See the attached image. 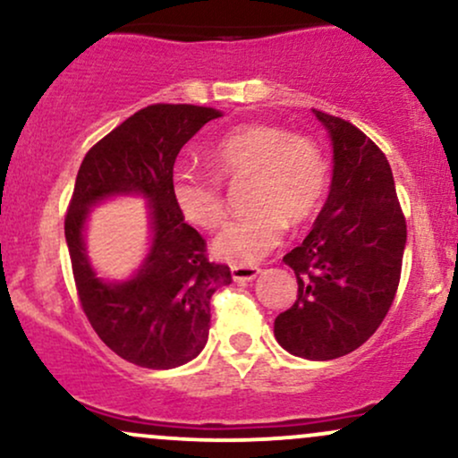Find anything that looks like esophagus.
Segmentation results:
<instances>
[{
    "instance_id": "obj_1",
    "label": "esophagus",
    "mask_w": 458,
    "mask_h": 458,
    "mask_svg": "<svg viewBox=\"0 0 458 458\" xmlns=\"http://www.w3.org/2000/svg\"><path fill=\"white\" fill-rule=\"evenodd\" d=\"M233 277L234 282H251L260 276L259 267H245V265H234L233 269Z\"/></svg>"
}]
</instances>
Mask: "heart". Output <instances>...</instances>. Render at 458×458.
<instances>
[{"label": "heart", "instance_id": "1", "mask_svg": "<svg viewBox=\"0 0 458 458\" xmlns=\"http://www.w3.org/2000/svg\"><path fill=\"white\" fill-rule=\"evenodd\" d=\"M215 170L225 178H254L251 215L230 222L215 239L222 260L254 265L282 243L286 222L299 225L318 211L327 191V161L312 140L273 124H243L217 141ZM172 198L189 224L213 230L224 222L219 181L207 172L176 170Z\"/></svg>", "mask_w": 458, "mask_h": 458}]
</instances>
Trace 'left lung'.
Segmentation results:
<instances>
[{
    "mask_svg": "<svg viewBox=\"0 0 458 458\" xmlns=\"http://www.w3.org/2000/svg\"><path fill=\"white\" fill-rule=\"evenodd\" d=\"M312 112L331 140V187L312 233L284 256L297 301L276 318L273 334L291 355L325 361L364 344L386 318L407 224L379 146L346 120Z\"/></svg>",
    "mask_w": 458,
    "mask_h": 458,
    "instance_id": "left-lung-1",
    "label": "left lung"
}]
</instances>
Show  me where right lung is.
Returning <instances> with one entry per match:
<instances>
[{
	"label": "right lung",
	"mask_w": 458,
	"mask_h": 458,
	"mask_svg": "<svg viewBox=\"0 0 458 458\" xmlns=\"http://www.w3.org/2000/svg\"><path fill=\"white\" fill-rule=\"evenodd\" d=\"M219 115L198 105H148L94 144L77 172L64 234L79 299L98 338L135 366L167 370L198 357L213 293L233 282L228 267L208 262L207 243L172 198L178 152ZM123 195L149 204V251L129 278L107 281L87 259V217Z\"/></svg>",
	"instance_id": "1"
}]
</instances>
